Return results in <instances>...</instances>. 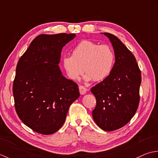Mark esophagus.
Returning <instances> with one entry per match:
<instances>
[{"label": "esophagus", "instance_id": "obj_1", "mask_svg": "<svg viewBox=\"0 0 158 158\" xmlns=\"http://www.w3.org/2000/svg\"><path fill=\"white\" fill-rule=\"evenodd\" d=\"M79 91H80V94L84 95V94H85L86 91H87V89H86L85 86L80 85V86H79Z\"/></svg>", "mask_w": 158, "mask_h": 158}]
</instances>
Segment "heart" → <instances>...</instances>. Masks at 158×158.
I'll list each match as a JSON object with an SVG mask.
<instances>
[{
    "label": "heart",
    "mask_w": 158,
    "mask_h": 158,
    "mask_svg": "<svg viewBox=\"0 0 158 158\" xmlns=\"http://www.w3.org/2000/svg\"><path fill=\"white\" fill-rule=\"evenodd\" d=\"M114 60V52L110 46L82 41L73 48L72 56L63 57L62 63L71 79L78 80L85 71V80L97 82L110 74Z\"/></svg>",
    "instance_id": "1"
}]
</instances>
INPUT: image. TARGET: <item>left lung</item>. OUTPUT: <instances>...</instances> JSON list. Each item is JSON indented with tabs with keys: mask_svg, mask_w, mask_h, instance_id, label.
Masks as SVG:
<instances>
[{
	"mask_svg": "<svg viewBox=\"0 0 158 158\" xmlns=\"http://www.w3.org/2000/svg\"><path fill=\"white\" fill-rule=\"evenodd\" d=\"M114 48L115 63L110 74L91 91L96 106L93 118L104 131L118 130L130 121L140 102L141 72L136 58L115 35L103 33Z\"/></svg>",
	"mask_w": 158,
	"mask_h": 158,
	"instance_id": "obj_1",
	"label": "left lung"
}]
</instances>
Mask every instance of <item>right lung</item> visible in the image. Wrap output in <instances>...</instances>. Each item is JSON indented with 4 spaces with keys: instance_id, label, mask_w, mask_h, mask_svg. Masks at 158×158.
<instances>
[{
    "instance_id": "right-lung-1",
    "label": "right lung",
    "mask_w": 158,
    "mask_h": 158,
    "mask_svg": "<svg viewBox=\"0 0 158 158\" xmlns=\"http://www.w3.org/2000/svg\"><path fill=\"white\" fill-rule=\"evenodd\" d=\"M73 33L40 35L19 59L13 83L15 111L31 130L44 135L62 127L70 105L78 99V85L61 74L63 47Z\"/></svg>"
}]
</instances>
